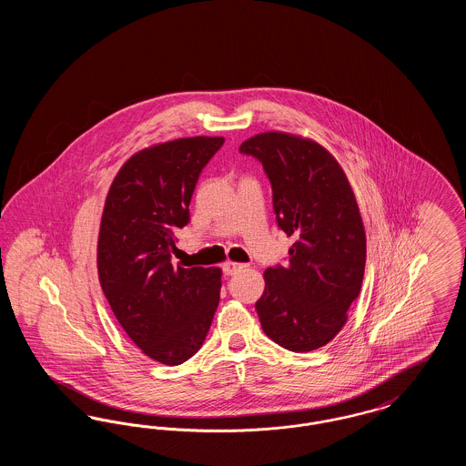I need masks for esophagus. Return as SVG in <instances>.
<instances>
[{
    "label": "esophagus",
    "instance_id": "34e87169",
    "mask_svg": "<svg viewBox=\"0 0 466 466\" xmlns=\"http://www.w3.org/2000/svg\"><path fill=\"white\" fill-rule=\"evenodd\" d=\"M244 267H246L244 264H238V262H225V264H223V272H225L227 276H234L236 272H239Z\"/></svg>",
    "mask_w": 466,
    "mask_h": 466
}]
</instances>
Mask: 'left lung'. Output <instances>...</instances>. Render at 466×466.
<instances>
[{"mask_svg": "<svg viewBox=\"0 0 466 466\" xmlns=\"http://www.w3.org/2000/svg\"><path fill=\"white\" fill-rule=\"evenodd\" d=\"M262 162L278 227L291 236L287 266L268 267L255 308L276 344L306 353L329 344L360 295L367 239L353 188L316 141L262 133L239 147Z\"/></svg>", "mask_w": 466, "mask_h": 466, "instance_id": "obj_1", "label": "left lung"}]
</instances>
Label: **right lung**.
Here are the masks:
<instances>
[{
  "instance_id": "add662e5",
  "label": "right lung",
  "mask_w": 466,
  "mask_h": 466,
  "mask_svg": "<svg viewBox=\"0 0 466 466\" xmlns=\"http://www.w3.org/2000/svg\"><path fill=\"white\" fill-rule=\"evenodd\" d=\"M223 137L196 136L134 154L116 173L97 241L103 293L134 344L164 365L196 355L220 302L218 267L173 266L200 171Z\"/></svg>"
}]
</instances>
